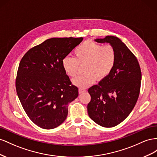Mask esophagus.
<instances>
[{
    "label": "esophagus",
    "instance_id": "1",
    "mask_svg": "<svg viewBox=\"0 0 157 157\" xmlns=\"http://www.w3.org/2000/svg\"><path fill=\"white\" fill-rule=\"evenodd\" d=\"M78 91H79V94H82V93H83L86 92V89H79Z\"/></svg>",
    "mask_w": 157,
    "mask_h": 157
}]
</instances>
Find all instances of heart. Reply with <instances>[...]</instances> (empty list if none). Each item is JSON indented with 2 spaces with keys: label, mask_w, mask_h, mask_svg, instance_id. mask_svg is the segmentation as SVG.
I'll use <instances>...</instances> for the list:
<instances>
[{
  "label": "heart",
  "mask_w": 157,
  "mask_h": 157,
  "mask_svg": "<svg viewBox=\"0 0 157 157\" xmlns=\"http://www.w3.org/2000/svg\"><path fill=\"white\" fill-rule=\"evenodd\" d=\"M74 57L66 56L62 60L64 71L70 77L77 75L79 64L83 65L84 74L72 79V83L80 89H86L98 80H102L110 74L116 62V53L111 45L86 41L74 50Z\"/></svg>",
  "instance_id": "b5f03b06"
}]
</instances>
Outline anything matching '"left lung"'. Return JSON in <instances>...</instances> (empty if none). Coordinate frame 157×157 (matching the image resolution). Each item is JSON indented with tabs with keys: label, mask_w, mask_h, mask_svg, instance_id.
<instances>
[{
	"label": "left lung",
	"mask_w": 157,
	"mask_h": 157,
	"mask_svg": "<svg viewBox=\"0 0 157 157\" xmlns=\"http://www.w3.org/2000/svg\"><path fill=\"white\" fill-rule=\"evenodd\" d=\"M95 41L109 43L116 51V62L108 77L88 89L91 99L87 112L99 126L112 128L123 122L135 106L140 95L141 71L136 57L117 37L108 35Z\"/></svg>",
	"instance_id": "8db88e82"
}]
</instances>
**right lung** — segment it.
Returning <instances> with one entry per match:
<instances>
[{
  "label": "right lung",
  "instance_id": "right-lung-1",
  "mask_svg": "<svg viewBox=\"0 0 157 157\" xmlns=\"http://www.w3.org/2000/svg\"><path fill=\"white\" fill-rule=\"evenodd\" d=\"M83 37L51 38L27 52L16 79V92L27 115L37 126L51 129L64 122L70 102L78 96L62 60Z\"/></svg>",
  "mask_w": 157,
  "mask_h": 157
}]
</instances>
